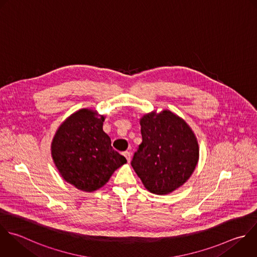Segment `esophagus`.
Segmentation results:
<instances>
[{
	"label": "esophagus",
	"mask_w": 257,
	"mask_h": 257,
	"mask_svg": "<svg viewBox=\"0 0 257 257\" xmlns=\"http://www.w3.org/2000/svg\"><path fill=\"white\" fill-rule=\"evenodd\" d=\"M123 156L125 157V159H126L127 162L130 163V162H131V157H132L131 153H130V152H124V153H123Z\"/></svg>",
	"instance_id": "34e87169"
}]
</instances>
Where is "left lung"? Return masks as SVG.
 <instances>
[{
  "label": "left lung",
  "mask_w": 257,
  "mask_h": 257,
  "mask_svg": "<svg viewBox=\"0 0 257 257\" xmlns=\"http://www.w3.org/2000/svg\"><path fill=\"white\" fill-rule=\"evenodd\" d=\"M140 122L143 142L132 167L151 193H172L187 182L197 166V139L184 119L170 110L148 113Z\"/></svg>",
  "instance_id": "left-lung-1"
}]
</instances>
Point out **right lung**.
Listing matches in <instances>:
<instances>
[{"label": "right lung", "instance_id": "obj_1", "mask_svg": "<svg viewBox=\"0 0 257 257\" xmlns=\"http://www.w3.org/2000/svg\"><path fill=\"white\" fill-rule=\"evenodd\" d=\"M104 116L82 108L57 130L51 146L55 166L62 178L77 189L93 192L108 182L113 172L126 163L114 151L103 132Z\"/></svg>", "mask_w": 257, "mask_h": 257}]
</instances>
